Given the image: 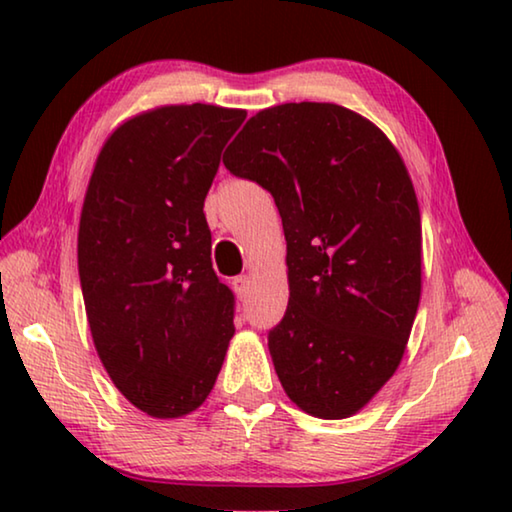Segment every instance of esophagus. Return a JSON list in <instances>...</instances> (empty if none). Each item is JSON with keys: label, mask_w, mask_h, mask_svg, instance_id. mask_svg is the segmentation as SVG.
<instances>
[{"label": "esophagus", "mask_w": 512, "mask_h": 512, "mask_svg": "<svg viewBox=\"0 0 512 512\" xmlns=\"http://www.w3.org/2000/svg\"><path fill=\"white\" fill-rule=\"evenodd\" d=\"M232 289H235V293H237L239 298L248 296V291H250V277H248V275L235 277V280H232Z\"/></svg>", "instance_id": "1"}]
</instances>
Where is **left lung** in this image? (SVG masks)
Here are the masks:
<instances>
[{"mask_svg":"<svg viewBox=\"0 0 512 512\" xmlns=\"http://www.w3.org/2000/svg\"><path fill=\"white\" fill-rule=\"evenodd\" d=\"M223 164L271 192L282 216L291 293L268 332L282 388L309 415L350 418L393 377L418 314L409 171L372 121L311 101L250 117Z\"/></svg>","mask_w":512,"mask_h":512,"instance_id":"left-lung-1","label":"left lung"}]
</instances>
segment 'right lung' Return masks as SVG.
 Returning <instances> with one entry per match:
<instances>
[{
  "label": "right lung",
  "instance_id": "obj_1",
  "mask_svg": "<svg viewBox=\"0 0 512 512\" xmlns=\"http://www.w3.org/2000/svg\"><path fill=\"white\" fill-rule=\"evenodd\" d=\"M244 110L142 112L108 137L79 225V275L103 368L137 409L180 418L210 395L235 334L203 203Z\"/></svg>",
  "mask_w": 512,
  "mask_h": 512
}]
</instances>
